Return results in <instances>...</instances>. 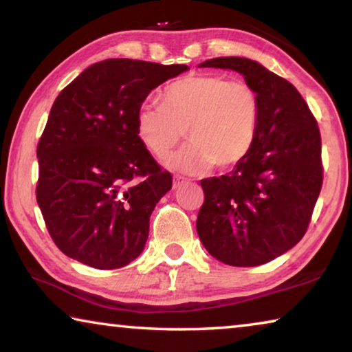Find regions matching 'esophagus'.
I'll use <instances>...</instances> for the list:
<instances>
[{
  "instance_id": "1",
  "label": "esophagus",
  "mask_w": 352,
  "mask_h": 352,
  "mask_svg": "<svg viewBox=\"0 0 352 352\" xmlns=\"http://www.w3.org/2000/svg\"><path fill=\"white\" fill-rule=\"evenodd\" d=\"M184 183H188V178H184L182 175H175L174 177V189L178 188V186H182V184H184Z\"/></svg>"
}]
</instances>
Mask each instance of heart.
Returning a JSON list of instances; mask_svg holds the SVG:
<instances>
[{"label":"heart","instance_id":"1","mask_svg":"<svg viewBox=\"0 0 352 352\" xmlns=\"http://www.w3.org/2000/svg\"><path fill=\"white\" fill-rule=\"evenodd\" d=\"M259 98L252 85L219 74H189L169 83L162 105L142 104L136 111V136L155 157L170 153L166 164L183 172L226 170L247 158L259 124Z\"/></svg>","mask_w":352,"mask_h":352}]
</instances>
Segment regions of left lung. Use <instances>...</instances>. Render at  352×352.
<instances>
[{
  "label": "left lung",
  "mask_w": 352,
  "mask_h": 352,
  "mask_svg": "<svg viewBox=\"0 0 352 352\" xmlns=\"http://www.w3.org/2000/svg\"><path fill=\"white\" fill-rule=\"evenodd\" d=\"M201 68L241 73L259 98V124L247 158L228 175L200 182L204 247L234 267L265 264L306 234L323 184L317 119L289 80L245 57H217Z\"/></svg>",
  "instance_id": "1"
}]
</instances>
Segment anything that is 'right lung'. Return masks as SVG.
<instances>
[{"instance_id":"obj_1","label":"right lung","mask_w":352,"mask_h":352,"mask_svg":"<svg viewBox=\"0 0 352 352\" xmlns=\"http://www.w3.org/2000/svg\"><path fill=\"white\" fill-rule=\"evenodd\" d=\"M186 69L109 58L58 94L37 146L35 194L62 253L111 270L144 250L151 214L172 175L136 136V111L153 88Z\"/></svg>"}]
</instances>
